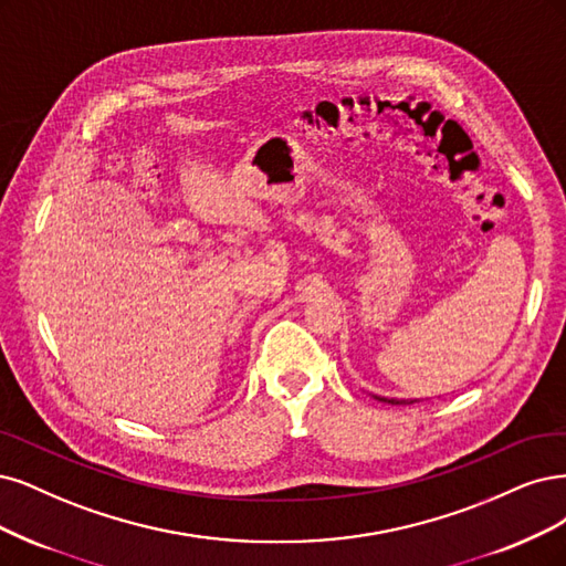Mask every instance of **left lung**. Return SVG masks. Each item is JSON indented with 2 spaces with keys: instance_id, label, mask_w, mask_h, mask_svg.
Here are the masks:
<instances>
[{
  "instance_id": "left-lung-1",
  "label": "left lung",
  "mask_w": 566,
  "mask_h": 566,
  "mask_svg": "<svg viewBox=\"0 0 566 566\" xmlns=\"http://www.w3.org/2000/svg\"><path fill=\"white\" fill-rule=\"evenodd\" d=\"M377 400H384V402H391V405H402V402H398V400H386V398H377ZM409 402H415V400H409ZM409 402H405V405H409Z\"/></svg>"
}]
</instances>
